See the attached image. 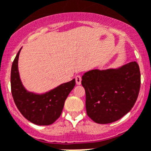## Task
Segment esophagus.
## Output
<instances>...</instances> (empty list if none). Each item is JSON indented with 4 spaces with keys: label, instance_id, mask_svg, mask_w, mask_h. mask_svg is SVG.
<instances>
[{
    "label": "esophagus",
    "instance_id": "34e87169",
    "mask_svg": "<svg viewBox=\"0 0 151 151\" xmlns=\"http://www.w3.org/2000/svg\"><path fill=\"white\" fill-rule=\"evenodd\" d=\"M81 81H82V77H81V76H76V84L80 85Z\"/></svg>",
    "mask_w": 151,
    "mask_h": 151
}]
</instances>
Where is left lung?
Instances as JSON below:
<instances>
[{"instance_id":"8db88e82","label":"left lung","mask_w":151,"mask_h":151,"mask_svg":"<svg viewBox=\"0 0 151 151\" xmlns=\"http://www.w3.org/2000/svg\"><path fill=\"white\" fill-rule=\"evenodd\" d=\"M87 115L99 124L115 122L130 111L140 88V72L136 62L120 68L93 69L82 77Z\"/></svg>"}]
</instances>
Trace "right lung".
<instances>
[{
    "mask_svg": "<svg viewBox=\"0 0 151 151\" xmlns=\"http://www.w3.org/2000/svg\"><path fill=\"white\" fill-rule=\"evenodd\" d=\"M21 49L12 63L11 72V93L14 103L22 115L32 123L50 125L61 116L65 101L76 86V79L44 94L30 93L23 86L18 73L17 62Z\"/></svg>",
    "mask_w": 151,
    "mask_h": 151,
    "instance_id": "right-lung-1",
    "label": "right lung"
}]
</instances>
